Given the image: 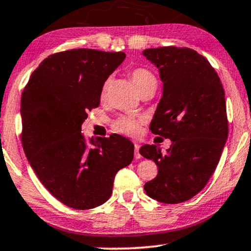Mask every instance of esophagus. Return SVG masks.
<instances>
[{"mask_svg":"<svg viewBox=\"0 0 251 251\" xmlns=\"http://www.w3.org/2000/svg\"><path fill=\"white\" fill-rule=\"evenodd\" d=\"M140 145H138V144H135L134 145V157L135 158H140L141 157V155H140Z\"/></svg>","mask_w":251,"mask_h":251,"instance_id":"34e87169","label":"esophagus"}]
</instances>
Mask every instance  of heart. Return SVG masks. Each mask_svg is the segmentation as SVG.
<instances>
[{
	"instance_id": "1",
	"label": "heart",
	"mask_w": 251,
	"mask_h": 251,
	"mask_svg": "<svg viewBox=\"0 0 251 251\" xmlns=\"http://www.w3.org/2000/svg\"><path fill=\"white\" fill-rule=\"evenodd\" d=\"M131 77L139 93L144 91L145 89H148L153 87V85L157 84L155 75L146 68L133 69L131 73ZM109 85L110 78H107V80L103 83L102 89H100V96H105L107 89H109ZM115 128L116 131L124 133V134L135 135L138 134L139 129H140V120L138 118H134V117H120V118L115 123Z\"/></svg>"
}]
</instances>
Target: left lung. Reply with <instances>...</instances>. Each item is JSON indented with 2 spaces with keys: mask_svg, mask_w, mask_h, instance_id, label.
Returning <instances> with one entry per match:
<instances>
[{
  "mask_svg": "<svg viewBox=\"0 0 251 251\" xmlns=\"http://www.w3.org/2000/svg\"><path fill=\"white\" fill-rule=\"evenodd\" d=\"M142 54L163 82L151 131L171 140L166 153L156 145L140 148L158 168L144 188L155 201L178 204L204 189L220 160L228 138L225 90L207 59L191 49L158 47Z\"/></svg>",
  "mask_w": 251,
  "mask_h": 251,
  "instance_id": "left-lung-1",
  "label": "left lung"
}]
</instances>
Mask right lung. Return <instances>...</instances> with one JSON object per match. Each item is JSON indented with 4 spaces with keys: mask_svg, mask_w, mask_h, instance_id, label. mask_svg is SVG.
I'll return each instance as SVG.
<instances>
[{
    "mask_svg": "<svg viewBox=\"0 0 251 251\" xmlns=\"http://www.w3.org/2000/svg\"><path fill=\"white\" fill-rule=\"evenodd\" d=\"M123 52L77 49L50 55L22 94V144L43 185L68 207L107 201L115 176L132 162L134 145L122 135L85 141L81 126L100 102V89Z\"/></svg>",
    "mask_w": 251,
    "mask_h": 251,
    "instance_id": "obj_1",
    "label": "right lung"
}]
</instances>
